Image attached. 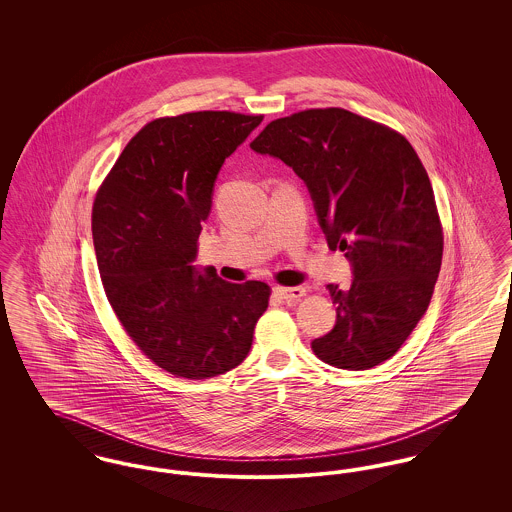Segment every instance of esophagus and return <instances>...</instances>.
<instances>
[{
	"instance_id": "esophagus-1",
	"label": "esophagus",
	"mask_w": 512,
	"mask_h": 512,
	"mask_svg": "<svg viewBox=\"0 0 512 512\" xmlns=\"http://www.w3.org/2000/svg\"><path fill=\"white\" fill-rule=\"evenodd\" d=\"M274 293L284 301H297L305 295V288H301V286H297V288H274Z\"/></svg>"
}]
</instances>
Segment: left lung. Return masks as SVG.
<instances>
[{"instance_id":"8db88e82","label":"left lung","mask_w":512,"mask_h":512,"mask_svg":"<svg viewBox=\"0 0 512 512\" xmlns=\"http://www.w3.org/2000/svg\"><path fill=\"white\" fill-rule=\"evenodd\" d=\"M251 149L305 182L330 249L351 265L349 290L326 286L336 324L313 340L315 355L347 370L388 361L424 317L443 255L434 190L413 146L330 107L270 122Z\"/></svg>"}]
</instances>
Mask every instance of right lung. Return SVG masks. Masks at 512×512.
<instances>
[{"mask_svg":"<svg viewBox=\"0 0 512 512\" xmlns=\"http://www.w3.org/2000/svg\"><path fill=\"white\" fill-rule=\"evenodd\" d=\"M261 121L230 111L151 121L94 203L107 299L136 345L178 378L205 380L240 365L267 311L265 282L232 284L194 265L220 169Z\"/></svg>","mask_w":512,"mask_h":512,"instance_id":"add662e5","label":"right lung"}]
</instances>
